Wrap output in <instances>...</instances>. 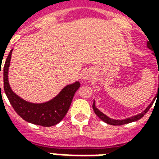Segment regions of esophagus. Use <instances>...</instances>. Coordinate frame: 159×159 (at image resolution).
Wrapping results in <instances>:
<instances>
[{"label":"esophagus","instance_id":"obj_1","mask_svg":"<svg viewBox=\"0 0 159 159\" xmlns=\"http://www.w3.org/2000/svg\"><path fill=\"white\" fill-rule=\"evenodd\" d=\"M92 77H93V74H92L91 71H89V70H86L85 72L83 73V80H86V81H88V80H91L92 79Z\"/></svg>","mask_w":159,"mask_h":159}]
</instances>
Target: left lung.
Here are the masks:
<instances>
[{"label": "left lung", "mask_w": 159, "mask_h": 159, "mask_svg": "<svg viewBox=\"0 0 159 159\" xmlns=\"http://www.w3.org/2000/svg\"><path fill=\"white\" fill-rule=\"evenodd\" d=\"M147 47H148V48L151 49L150 45H149V42L147 43ZM158 74H159V72H158ZM158 92H159V84H158V91H157V93H158ZM152 103H153V101H152V103H151L150 105L148 106V107H147L146 110L144 111L143 112H141V113H140L139 115L134 116V117H131L130 118H127V119H124V120L111 119V118H109L108 117H107L105 114H103L102 112H101V111H100L97 109L96 107H95V105H94V102H93V111H94V113L96 114L97 116L100 117V119L102 120V121H104L105 123H108V124H111V125H123V124H126V123H132V122H134V121H137V120L140 119V118L143 117L144 115H145V114L147 113V111H149V109L151 108V107L152 106Z\"/></svg>", "instance_id": "1"}]
</instances>
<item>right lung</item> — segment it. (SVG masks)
<instances>
[{"instance_id": "1", "label": "right lung", "mask_w": 159, "mask_h": 159, "mask_svg": "<svg viewBox=\"0 0 159 159\" xmlns=\"http://www.w3.org/2000/svg\"><path fill=\"white\" fill-rule=\"evenodd\" d=\"M12 51V50H11L9 52L5 65L3 66V83L6 95L8 98L9 102L14 111L24 120L40 126L50 127L59 123L65 117L69 110L73 96L76 90L79 89L80 83L76 82L71 85L66 86L58 96L48 102L43 104L29 103L16 95L9 86L7 74ZM1 68L2 66L0 67V75Z\"/></svg>"}]
</instances>
